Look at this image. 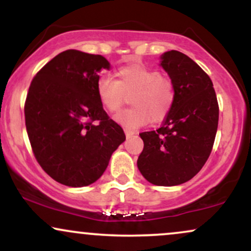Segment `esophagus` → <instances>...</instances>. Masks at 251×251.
Wrapping results in <instances>:
<instances>
[{
	"instance_id": "obj_1",
	"label": "esophagus",
	"mask_w": 251,
	"mask_h": 251,
	"mask_svg": "<svg viewBox=\"0 0 251 251\" xmlns=\"http://www.w3.org/2000/svg\"><path fill=\"white\" fill-rule=\"evenodd\" d=\"M125 134H126V137H131V135L135 134V132L134 131H128V129H125Z\"/></svg>"
}]
</instances>
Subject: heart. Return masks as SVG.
<instances>
[{
    "instance_id": "b5f03b06",
    "label": "heart",
    "mask_w": 251,
    "mask_h": 251,
    "mask_svg": "<svg viewBox=\"0 0 251 251\" xmlns=\"http://www.w3.org/2000/svg\"><path fill=\"white\" fill-rule=\"evenodd\" d=\"M131 98L134 107L117 114L114 120L128 131L148 125L153 118L158 122L168 116L175 101L172 83L158 71L142 63L124 66L117 72V79L102 75L97 82V94L101 105L109 112L119 111Z\"/></svg>"
}]
</instances>
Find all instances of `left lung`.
<instances>
[{"instance_id":"8db88e82","label":"left lung","mask_w":251,"mask_h":251,"mask_svg":"<svg viewBox=\"0 0 251 251\" xmlns=\"http://www.w3.org/2000/svg\"><path fill=\"white\" fill-rule=\"evenodd\" d=\"M175 101L157 131L140 133L144 150L138 169L154 185L175 186L194 178L208 160L218 126V102L211 79L178 50L162 54Z\"/></svg>"}]
</instances>
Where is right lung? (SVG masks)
I'll return each mask as SVG.
<instances>
[{
	"label": "right lung",
	"mask_w": 251,
	"mask_h": 251,
	"mask_svg": "<svg viewBox=\"0 0 251 251\" xmlns=\"http://www.w3.org/2000/svg\"><path fill=\"white\" fill-rule=\"evenodd\" d=\"M101 55L68 50L45 65L30 83L25 105V127L37 163L63 185L93 184L111 155L125 142L97 94Z\"/></svg>",
	"instance_id": "1"
}]
</instances>
